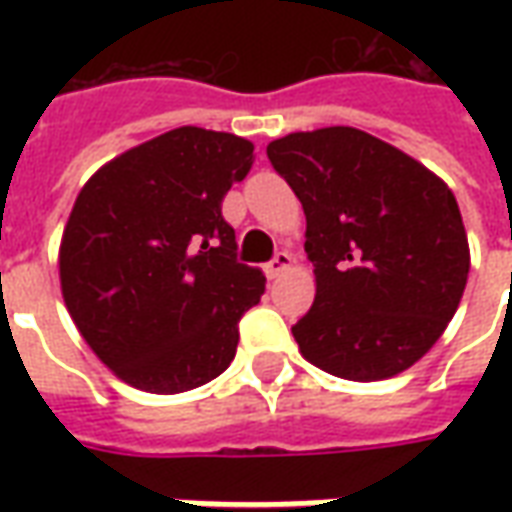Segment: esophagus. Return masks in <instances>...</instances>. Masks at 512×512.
Here are the masks:
<instances>
[{
	"instance_id": "esophagus-1",
	"label": "esophagus",
	"mask_w": 512,
	"mask_h": 512,
	"mask_svg": "<svg viewBox=\"0 0 512 512\" xmlns=\"http://www.w3.org/2000/svg\"><path fill=\"white\" fill-rule=\"evenodd\" d=\"M288 268H293V255H288V252H277V257H274V260L266 266V274L271 279H277L282 277Z\"/></svg>"
}]
</instances>
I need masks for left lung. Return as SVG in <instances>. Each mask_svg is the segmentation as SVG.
Returning a JSON list of instances; mask_svg holds the SVG:
<instances>
[{
    "label": "left lung",
    "instance_id": "1",
    "mask_svg": "<svg viewBox=\"0 0 512 512\" xmlns=\"http://www.w3.org/2000/svg\"><path fill=\"white\" fill-rule=\"evenodd\" d=\"M266 153L307 216L315 301L293 326L301 356L348 381L408 370L444 334L469 277L450 186L351 126L296 131Z\"/></svg>",
    "mask_w": 512,
    "mask_h": 512
}]
</instances>
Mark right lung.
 Instances as JSON below:
<instances>
[{
    "label": "right lung",
    "mask_w": 512,
    "mask_h": 512,
    "mask_svg": "<svg viewBox=\"0 0 512 512\" xmlns=\"http://www.w3.org/2000/svg\"><path fill=\"white\" fill-rule=\"evenodd\" d=\"M255 145L183 126L131 147L79 191L60 244L65 307L120 381L178 395L222 376L266 277L235 260L222 200Z\"/></svg>",
    "instance_id": "1"
}]
</instances>
